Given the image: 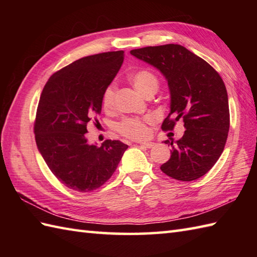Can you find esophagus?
<instances>
[{
  "label": "esophagus",
  "instance_id": "34e87169",
  "mask_svg": "<svg viewBox=\"0 0 257 257\" xmlns=\"http://www.w3.org/2000/svg\"><path fill=\"white\" fill-rule=\"evenodd\" d=\"M155 146V144L154 143H143L141 144V147H145V148H152V147Z\"/></svg>",
  "mask_w": 257,
  "mask_h": 257
}]
</instances>
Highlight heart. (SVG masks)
I'll return each instance as SVG.
<instances>
[{
  "instance_id": "heart-1",
  "label": "heart",
  "mask_w": 257,
  "mask_h": 257,
  "mask_svg": "<svg viewBox=\"0 0 257 257\" xmlns=\"http://www.w3.org/2000/svg\"><path fill=\"white\" fill-rule=\"evenodd\" d=\"M130 81H132L135 88L145 97L151 94V92L156 94L158 87H159V81H158L155 74L146 69L134 73L130 76ZM114 91H116V87H114L113 84L108 85L105 90H103L101 102L102 107L105 109H110L112 107ZM151 120L148 117L143 119L125 118L117 124V130L120 134L123 135L124 137H128L130 139H145L149 135L148 123Z\"/></svg>"
}]
</instances>
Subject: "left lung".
Returning <instances> with one entry per match:
<instances>
[{
	"label": "left lung",
	"mask_w": 257,
	"mask_h": 257,
	"mask_svg": "<svg viewBox=\"0 0 257 257\" xmlns=\"http://www.w3.org/2000/svg\"><path fill=\"white\" fill-rule=\"evenodd\" d=\"M133 56L157 68L170 91V112L162 130H172L183 119L185 132L171 145V157L160 167L179 181L203 177L219 160L230 129L225 85L204 59L178 44L148 46L130 51Z\"/></svg>",
	"instance_id": "left-lung-1"
}]
</instances>
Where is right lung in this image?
<instances>
[{
    "mask_svg": "<svg viewBox=\"0 0 257 257\" xmlns=\"http://www.w3.org/2000/svg\"><path fill=\"white\" fill-rule=\"evenodd\" d=\"M123 51L77 59L52 75L38 102L34 134L37 149L59 181L90 192L116 171L128 146L106 140L88 144L87 123L101 112L102 92L116 77Z\"/></svg>",
    "mask_w": 257,
    "mask_h": 257,
    "instance_id": "obj_1",
    "label": "right lung"
}]
</instances>
